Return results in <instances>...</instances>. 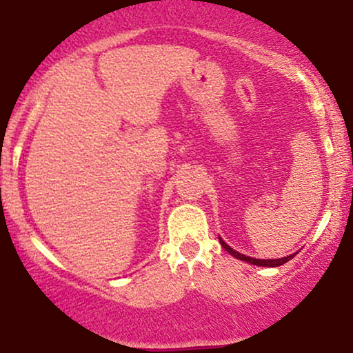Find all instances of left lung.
I'll return each instance as SVG.
<instances>
[{
	"label": "left lung",
	"instance_id": "obj_1",
	"mask_svg": "<svg viewBox=\"0 0 353 353\" xmlns=\"http://www.w3.org/2000/svg\"><path fill=\"white\" fill-rule=\"evenodd\" d=\"M219 241H221V245L224 247V249L228 250V252H229L230 255H234V257L241 259V261L249 262V264H254V265H262V267H279V265L285 264V262H289L290 259H292L294 255H295V254H292V255H287V257H282V259H269V261H262V259H252V257H247V255H244V254H239L237 250H234L232 247H229L228 244H225V242L222 241V239H219Z\"/></svg>",
	"mask_w": 353,
	"mask_h": 353
}]
</instances>
